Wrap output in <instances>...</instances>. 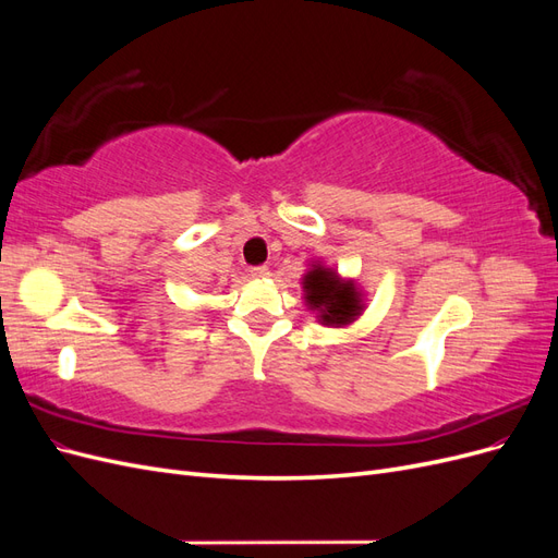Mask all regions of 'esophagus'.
Returning a JSON list of instances; mask_svg holds the SVG:
<instances>
[{"mask_svg": "<svg viewBox=\"0 0 558 558\" xmlns=\"http://www.w3.org/2000/svg\"><path fill=\"white\" fill-rule=\"evenodd\" d=\"M251 277H253V279H265V277H269V267H267V265L251 267Z\"/></svg>", "mask_w": 558, "mask_h": 558, "instance_id": "esophagus-1", "label": "esophagus"}]
</instances>
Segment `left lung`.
Wrapping results in <instances>:
<instances>
[{
    "label": "left lung",
    "mask_w": 558,
    "mask_h": 558,
    "mask_svg": "<svg viewBox=\"0 0 558 558\" xmlns=\"http://www.w3.org/2000/svg\"><path fill=\"white\" fill-rule=\"evenodd\" d=\"M305 300L320 312L326 326H347L361 312V300L353 283H340L332 269L314 267L305 275Z\"/></svg>",
    "instance_id": "left-lung-1"
}]
</instances>
